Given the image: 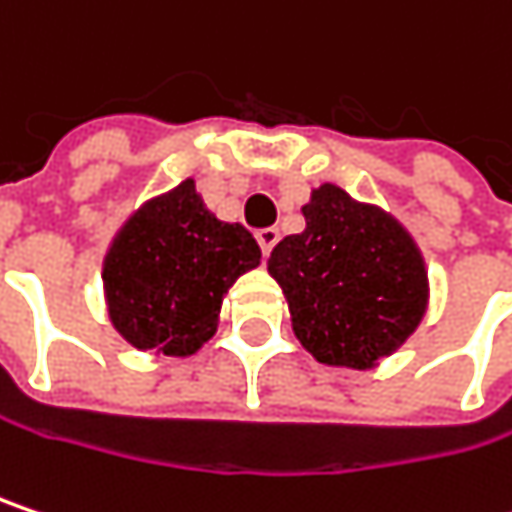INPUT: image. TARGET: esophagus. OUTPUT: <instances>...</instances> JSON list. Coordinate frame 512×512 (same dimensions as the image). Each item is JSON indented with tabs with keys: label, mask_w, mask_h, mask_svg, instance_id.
Returning <instances> with one entry per match:
<instances>
[{
	"label": "esophagus",
	"mask_w": 512,
	"mask_h": 512,
	"mask_svg": "<svg viewBox=\"0 0 512 512\" xmlns=\"http://www.w3.org/2000/svg\"><path fill=\"white\" fill-rule=\"evenodd\" d=\"M278 237H281V234H278V228H260V231H257V243H260V252L269 257L272 246L278 243Z\"/></svg>",
	"instance_id": "obj_1"
}]
</instances>
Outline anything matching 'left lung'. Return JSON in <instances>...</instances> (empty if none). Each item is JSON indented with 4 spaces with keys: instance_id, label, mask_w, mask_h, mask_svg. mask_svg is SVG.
<instances>
[{
    "instance_id": "8db88e82",
    "label": "left lung",
    "mask_w": 512,
    "mask_h": 512,
    "mask_svg": "<svg viewBox=\"0 0 512 512\" xmlns=\"http://www.w3.org/2000/svg\"><path fill=\"white\" fill-rule=\"evenodd\" d=\"M302 213V234L284 237L266 260L293 331L325 366L375 369L425 319V257L393 213L331 181L310 193Z\"/></svg>"
}]
</instances>
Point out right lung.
Here are the masks:
<instances>
[{
  "label": "right lung",
  "mask_w": 512,
  "mask_h": 512,
  "mask_svg": "<svg viewBox=\"0 0 512 512\" xmlns=\"http://www.w3.org/2000/svg\"><path fill=\"white\" fill-rule=\"evenodd\" d=\"M257 266L255 237L216 219L184 178L131 210L114 234L102 260L108 319L134 349L190 357L216 334L234 281Z\"/></svg>",
  "instance_id": "right-lung-1"
}]
</instances>
